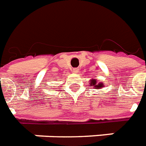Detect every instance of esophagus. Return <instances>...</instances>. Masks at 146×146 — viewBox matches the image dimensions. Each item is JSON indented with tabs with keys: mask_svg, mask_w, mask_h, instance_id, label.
I'll use <instances>...</instances> for the list:
<instances>
[{
	"mask_svg": "<svg viewBox=\"0 0 146 146\" xmlns=\"http://www.w3.org/2000/svg\"><path fill=\"white\" fill-rule=\"evenodd\" d=\"M73 72L75 73H77L78 72H79V69H78V68H73Z\"/></svg>",
	"mask_w": 146,
	"mask_h": 146,
	"instance_id": "1",
	"label": "esophagus"
}]
</instances>
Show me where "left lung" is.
<instances>
[{
    "mask_svg": "<svg viewBox=\"0 0 146 146\" xmlns=\"http://www.w3.org/2000/svg\"><path fill=\"white\" fill-rule=\"evenodd\" d=\"M90 86H92L95 89H101L104 87V84L102 83H98L96 79H91L90 80Z\"/></svg>",
    "mask_w": 146,
    "mask_h": 146,
    "instance_id": "1",
    "label": "left lung"
}]
</instances>
